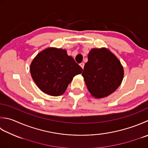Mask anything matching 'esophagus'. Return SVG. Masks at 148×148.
Wrapping results in <instances>:
<instances>
[{"mask_svg": "<svg viewBox=\"0 0 148 148\" xmlns=\"http://www.w3.org/2000/svg\"><path fill=\"white\" fill-rule=\"evenodd\" d=\"M79 65L82 66V68L83 69V68H84V65H85V63H83V62H82L81 63H79Z\"/></svg>", "mask_w": 148, "mask_h": 148, "instance_id": "obj_1", "label": "esophagus"}]
</instances>
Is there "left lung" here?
I'll return each mask as SVG.
<instances>
[{"label": "left lung", "mask_w": 148, "mask_h": 148, "mask_svg": "<svg viewBox=\"0 0 148 148\" xmlns=\"http://www.w3.org/2000/svg\"><path fill=\"white\" fill-rule=\"evenodd\" d=\"M82 76L92 96L102 98L119 86L124 71L119 60L108 49H93L88 55Z\"/></svg>", "instance_id": "1"}]
</instances>
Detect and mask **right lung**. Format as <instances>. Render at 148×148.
Listing matches in <instances>:
<instances>
[{
	"instance_id": "right-lung-1",
	"label": "right lung",
	"mask_w": 148,
	"mask_h": 148,
	"mask_svg": "<svg viewBox=\"0 0 148 148\" xmlns=\"http://www.w3.org/2000/svg\"><path fill=\"white\" fill-rule=\"evenodd\" d=\"M30 71L33 81L42 92L58 96L64 93L73 77L82 73L83 69L65 50L48 48L34 58Z\"/></svg>"
}]
</instances>
